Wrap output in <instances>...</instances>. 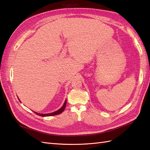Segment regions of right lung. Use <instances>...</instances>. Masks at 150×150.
<instances>
[{
    "label": "right lung",
    "mask_w": 150,
    "mask_h": 150,
    "mask_svg": "<svg viewBox=\"0 0 150 150\" xmlns=\"http://www.w3.org/2000/svg\"><path fill=\"white\" fill-rule=\"evenodd\" d=\"M66 100L64 102V104H63L62 107L60 108V109H59V110H57L56 111H55V112L53 113H47V114H42V113H36L35 112V113H36L37 115H38L39 116H41V117H49V116H53V115H59L60 113H61L62 111L64 110L65 108H66Z\"/></svg>",
    "instance_id": "right-lung-1"
}]
</instances>
